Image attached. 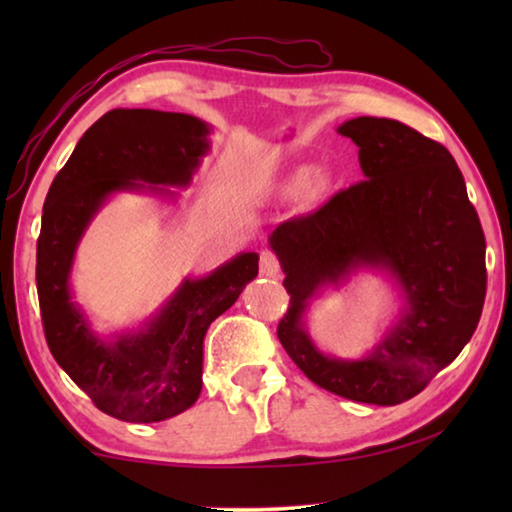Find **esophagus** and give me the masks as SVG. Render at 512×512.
Segmentation results:
<instances>
[{
  "label": "esophagus",
  "instance_id": "1",
  "mask_svg": "<svg viewBox=\"0 0 512 512\" xmlns=\"http://www.w3.org/2000/svg\"><path fill=\"white\" fill-rule=\"evenodd\" d=\"M259 273L266 277L280 275V262H277V257L271 253V250H264V253L259 255Z\"/></svg>",
  "mask_w": 512,
  "mask_h": 512
}]
</instances>
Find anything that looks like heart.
Instances as JSON below:
<instances>
[{
	"label": "heart",
	"mask_w": 512,
	"mask_h": 512,
	"mask_svg": "<svg viewBox=\"0 0 512 512\" xmlns=\"http://www.w3.org/2000/svg\"><path fill=\"white\" fill-rule=\"evenodd\" d=\"M305 180H307V171L300 169V171H296V173H293V176L289 178V185H291V187H302V185H305Z\"/></svg>",
	"instance_id": "b5f03b06"
}]
</instances>
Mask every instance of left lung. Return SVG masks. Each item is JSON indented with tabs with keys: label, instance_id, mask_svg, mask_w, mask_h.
Listing matches in <instances>:
<instances>
[{
	"label": "left lung",
	"instance_id": "1",
	"mask_svg": "<svg viewBox=\"0 0 512 512\" xmlns=\"http://www.w3.org/2000/svg\"><path fill=\"white\" fill-rule=\"evenodd\" d=\"M336 131L359 146L366 180L268 237L291 296L277 339L325 391L363 404H402L458 357L479 325L485 237L443 144L395 119L357 117ZM363 267L391 276L405 307L372 351L341 360L317 348L304 316L320 290Z\"/></svg>",
	"mask_w": 512,
	"mask_h": 512
}]
</instances>
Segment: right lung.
<instances>
[{
    "instance_id": "obj_1",
    "label": "right lung",
    "mask_w": 512,
    "mask_h": 512,
    "mask_svg": "<svg viewBox=\"0 0 512 512\" xmlns=\"http://www.w3.org/2000/svg\"><path fill=\"white\" fill-rule=\"evenodd\" d=\"M212 126L183 112L117 108L85 131L42 207L36 282L42 327L58 366L97 409L124 422H162L187 411L203 388L207 327L257 275V253H239L210 275L185 277L140 329L103 339L74 302L76 248L119 192L176 201L210 151Z\"/></svg>"
}]
</instances>
